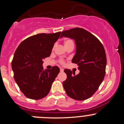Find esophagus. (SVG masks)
<instances>
[{"instance_id":"1","label":"esophagus","mask_w":124,"mask_h":124,"mask_svg":"<svg viewBox=\"0 0 124 124\" xmlns=\"http://www.w3.org/2000/svg\"><path fill=\"white\" fill-rule=\"evenodd\" d=\"M63 70H63V68H60V71H61V72H63Z\"/></svg>"}]
</instances>
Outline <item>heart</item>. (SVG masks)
I'll use <instances>...</instances> for the list:
<instances>
[{
    "mask_svg": "<svg viewBox=\"0 0 124 124\" xmlns=\"http://www.w3.org/2000/svg\"><path fill=\"white\" fill-rule=\"evenodd\" d=\"M72 42H73V41L72 40H70V39H68V40H66L65 41L64 44H65V45H67V44L72 43Z\"/></svg>",
    "mask_w": 124,
    "mask_h": 124,
    "instance_id": "obj_1",
    "label": "heart"
}]
</instances>
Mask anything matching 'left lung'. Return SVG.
I'll return each mask as SVG.
<instances>
[{
    "label": "left lung",
    "instance_id": "obj_1",
    "mask_svg": "<svg viewBox=\"0 0 124 124\" xmlns=\"http://www.w3.org/2000/svg\"><path fill=\"white\" fill-rule=\"evenodd\" d=\"M75 40L76 54L72 60L78 64V75L65 69L66 80L63 86L68 96L76 100H85L92 97L99 89L106 73L107 59L101 42L89 31L74 28L62 32L61 38Z\"/></svg>",
    "mask_w": 124,
    "mask_h": 124
}]
</instances>
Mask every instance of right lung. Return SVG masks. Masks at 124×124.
Masks as SVG:
<instances>
[{"label": "right lung", "mask_w": 124, "mask_h": 124, "mask_svg": "<svg viewBox=\"0 0 124 124\" xmlns=\"http://www.w3.org/2000/svg\"><path fill=\"white\" fill-rule=\"evenodd\" d=\"M61 33L31 36L23 41L15 51L12 62L14 78L21 92L28 99L39 100L47 96L59 73L56 66L44 70L42 60L50 56Z\"/></svg>", "instance_id": "right-lung-1"}]
</instances>
